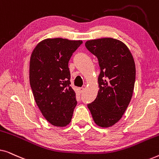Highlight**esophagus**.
Segmentation results:
<instances>
[{
	"label": "esophagus",
	"instance_id": "obj_1",
	"mask_svg": "<svg viewBox=\"0 0 159 159\" xmlns=\"http://www.w3.org/2000/svg\"><path fill=\"white\" fill-rule=\"evenodd\" d=\"M84 88H82V87H81V88H79V90H80V93H83V91H84Z\"/></svg>",
	"mask_w": 159,
	"mask_h": 159
}]
</instances>
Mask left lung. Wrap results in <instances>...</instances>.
I'll use <instances>...</instances> for the list:
<instances>
[{"instance_id":"left-lung-1","label":"left lung","mask_w":159,"mask_h":159,"mask_svg":"<svg viewBox=\"0 0 159 159\" xmlns=\"http://www.w3.org/2000/svg\"><path fill=\"white\" fill-rule=\"evenodd\" d=\"M85 47L98 60L99 91L88 104L96 125L108 127L120 120L133 93L135 64L125 43L116 39L88 40Z\"/></svg>"}]
</instances>
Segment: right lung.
I'll use <instances>...</instances> for the list:
<instances>
[{"label":"right lung","mask_w":159,"mask_h":159,"mask_svg":"<svg viewBox=\"0 0 159 159\" xmlns=\"http://www.w3.org/2000/svg\"><path fill=\"white\" fill-rule=\"evenodd\" d=\"M81 40L54 38L43 40L32 52L30 83L39 109L56 127L70 123L77 101L70 86L69 61Z\"/></svg>","instance_id":"1"}]
</instances>
